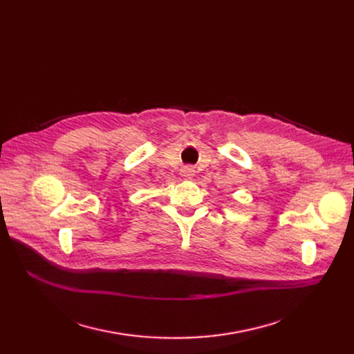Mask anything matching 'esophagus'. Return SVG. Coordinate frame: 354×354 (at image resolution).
<instances>
[{
    "label": "esophagus",
    "instance_id": "34e87169",
    "mask_svg": "<svg viewBox=\"0 0 354 354\" xmlns=\"http://www.w3.org/2000/svg\"><path fill=\"white\" fill-rule=\"evenodd\" d=\"M180 174H182L183 178H192L194 174H195V169H194V167H191V166H185Z\"/></svg>",
    "mask_w": 354,
    "mask_h": 354
}]
</instances>
